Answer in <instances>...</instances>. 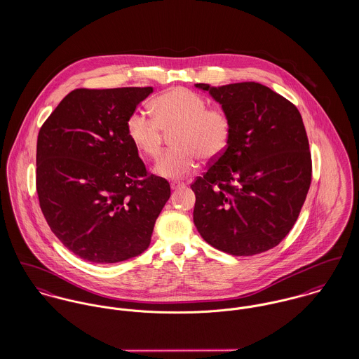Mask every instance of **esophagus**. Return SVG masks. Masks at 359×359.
Wrapping results in <instances>:
<instances>
[{
  "mask_svg": "<svg viewBox=\"0 0 359 359\" xmlns=\"http://www.w3.org/2000/svg\"><path fill=\"white\" fill-rule=\"evenodd\" d=\"M171 189L172 191H175V189H181V188H184L185 187V184L184 182H181V181H171Z\"/></svg>",
  "mask_w": 359,
  "mask_h": 359,
  "instance_id": "obj_1",
  "label": "esophagus"
}]
</instances>
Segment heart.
<instances>
[{
  "instance_id": "b5f03b06",
  "label": "heart",
  "mask_w": 359,
  "mask_h": 359,
  "mask_svg": "<svg viewBox=\"0 0 359 359\" xmlns=\"http://www.w3.org/2000/svg\"><path fill=\"white\" fill-rule=\"evenodd\" d=\"M154 117L135 110L127 118V135L140 154L157 157L161 149L163 130H175V149L160 156L154 172L164 178H181L199 165L201 157L215 160L224 154L232 135V123L225 110L210 107L205 97L187 90L172 88L152 102Z\"/></svg>"
}]
</instances>
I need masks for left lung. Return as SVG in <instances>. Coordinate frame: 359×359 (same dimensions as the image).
<instances>
[{
	"mask_svg": "<svg viewBox=\"0 0 359 359\" xmlns=\"http://www.w3.org/2000/svg\"><path fill=\"white\" fill-rule=\"evenodd\" d=\"M195 87L219 103L232 123L226 151L191 185L195 226L228 255L266 252L286 238L307 198L312 165L302 114L255 81Z\"/></svg>",
	"mask_w": 359,
	"mask_h": 359,
	"instance_id": "8db88e82",
	"label": "left lung"
}]
</instances>
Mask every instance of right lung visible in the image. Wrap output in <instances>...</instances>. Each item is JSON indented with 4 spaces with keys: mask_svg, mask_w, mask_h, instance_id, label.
I'll list each match as a JSON object with an SVG mask.
<instances>
[{
    "mask_svg": "<svg viewBox=\"0 0 359 359\" xmlns=\"http://www.w3.org/2000/svg\"><path fill=\"white\" fill-rule=\"evenodd\" d=\"M152 87L74 90L37 140V194L56 238L76 256L113 264L142 255L170 199L148 175L127 135V118Z\"/></svg>",
    "mask_w": 359,
    "mask_h": 359,
    "instance_id": "obj_1",
    "label": "right lung"
}]
</instances>
